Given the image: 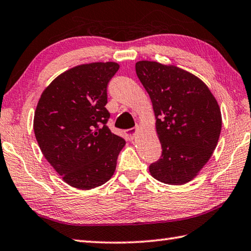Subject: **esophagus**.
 I'll return each instance as SVG.
<instances>
[{"label":"esophagus","mask_w":251,"mask_h":251,"mask_svg":"<svg viewBox=\"0 0 251 251\" xmlns=\"http://www.w3.org/2000/svg\"><path fill=\"white\" fill-rule=\"evenodd\" d=\"M136 131H137V128H129V129L125 130V135L127 137V139H129V140L134 139V137L136 135Z\"/></svg>","instance_id":"obj_1"}]
</instances>
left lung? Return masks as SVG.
I'll return each instance as SVG.
<instances>
[{"instance_id": "1", "label": "left lung", "mask_w": 251, "mask_h": 251, "mask_svg": "<svg viewBox=\"0 0 251 251\" xmlns=\"http://www.w3.org/2000/svg\"><path fill=\"white\" fill-rule=\"evenodd\" d=\"M136 74L151 99L162 146L150 174L164 184L188 183L218 145L222 128L218 102L202 80L176 66L140 61Z\"/></svg>"}]
</instances>
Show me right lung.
<instances>
[{
  "label": "right lung",
  "mask_w": 251,
  "mask_h": 251,
  "mask_svg": "<svg viewBox=\"0 0 251 251\" xmlns=\"http://www.w3.org/2000/svg\"><path fill=\"white\" fill-rule=\"evenodd\" d=\"M114 62L83 64L64 72L42 92L33 119L44 158L63 180L92 189L114 174L125 140L106 123L107 85L119 71Z\"/></svg>",
  "instance_id": "right-lung-1"
}]
</instances>
